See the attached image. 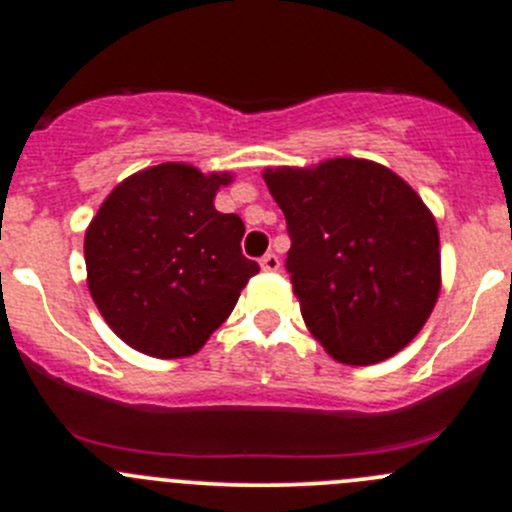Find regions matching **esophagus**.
I'll use <instances>...</instances> for the list:
<instances>
[{"label": "esophagus", "instance_id": "1", "mask_svg": "<svg viewBox=\"0 0 512 512\" xmlns=\"http://www.w3.org/2000/svg\"><path fill=\"white\" fill-rule=\"evenodd\" d=\"M260 267L265 272H277L280 270V257H277L275 252H267V255L260 260Z\"/></svg>", "mask_w": 512, "mask_h": 512}]
</instances>
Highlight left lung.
<instances>
[{
    "mask_svg": "<svg viewBox=\"0 0 512 512\" xmlns=\"http://www.w3.org/2000/svg\"><path fill=\"white\" fill-rule=\"evenodd\" d=\"M262 178L285 213V265L314 339L354 366L401 352L441 292L438 227L416 190L364 158Z\"/></svg>",
    "mask_w": 512,
    "mask_h": 512,
    "instance_id": "obj_1",
    "label": "left lung"
}]
</instances>
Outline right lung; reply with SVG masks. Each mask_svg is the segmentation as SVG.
Here are the masks:
<instances>
[{
    "instance_id": "1",
    "label": "right lung",
    "mask_w": 512,
    "mask_h": 512,
    "mask_svg": "<svg viewBox=\"0 0 512 512\" xmlns=\"http://www.w3.org/2000/svg\"><path fill=\"white\" fill-rule=\"evenodd\" d=\"M230 173L160 163L111 190L84 237L89 292L108 327L138 352H198L230 317L260 265L240 250L245 225L213 205Z\"/></svg>"
}]
</instances>
